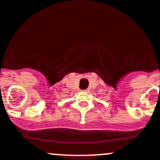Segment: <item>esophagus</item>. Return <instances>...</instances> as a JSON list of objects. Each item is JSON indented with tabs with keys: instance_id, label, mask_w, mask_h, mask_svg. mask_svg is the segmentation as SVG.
Masks as SVG:
<instances>
[{
	"instance_id": "esophagus-1",
	"label": "esophagus",
	"mask_w": 160,
	"mask_h": 160,
	"mask_svg": "<svg viewBox=\"0 0 160 160\" xmlns=\"http://www.w3.org/2000/svg\"><path fill=\"white\" fill-rule=\"evenodd\" d=\"M83 92H88V89H85V90H83V91H82Z\"/></svg>"
}]
</instances>
